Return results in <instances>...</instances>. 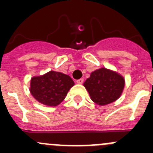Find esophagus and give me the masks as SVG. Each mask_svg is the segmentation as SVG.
<instances>
[{
	"label": "esophagus",
	"instance_id": "esophagus-1",
	"mask_svg": "<svg viewBox=\"0 0 153 153\" xmlns=\"http://www.w3.org/2000/svg\"><path fill=\"white\" fill-rule=\"evenodd\" d=\"M83 83V79H79L76 80V83H78V84H82Z\"/></svg>",
	"mask_w": 153,
	"mask_h": 153
}]
</instances>
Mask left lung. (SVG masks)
<instances>
[{
	"instance_id": "left-lung-1",
	"label": "left lung",
	"mask_w": 153,
	"mask_h": 153,
	"mask_svg": "<svg viewBox=\"0 0 153 153\" xmlns=\"http://www.w3.org/2000/svg\"><path fill=\"white\" fill-rule=\"evenodd\" d=\"M83 86L93 102L104 106L114 102L121 96L125 80L118 73L101 68L92 72Z\"/></svg>"
}]
</instances>
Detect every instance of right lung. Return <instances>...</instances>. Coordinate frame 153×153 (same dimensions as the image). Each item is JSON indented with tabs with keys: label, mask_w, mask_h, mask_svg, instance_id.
Masks as SVG:
<instances>
[{
	"label": "right lung",
	"mask_w": 153,
	"mask_h": 153,
	"mask_svg": "<svg viewBox=\"0 0 153 153\" xmlns=\"http://www.w3.org/2000/svg\"><path fill=\"white\" fill-rule=\"evenodd\" d=\"M74 85V80L70 76L50 71L43 76L31 78L30 91L40 103L56 106L64 100Z\"/></svg>",
	"instance_id": "obj_1"
}]
</instances>
